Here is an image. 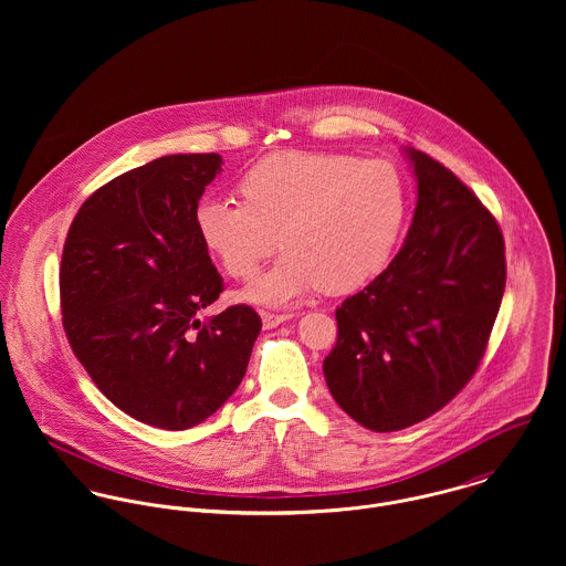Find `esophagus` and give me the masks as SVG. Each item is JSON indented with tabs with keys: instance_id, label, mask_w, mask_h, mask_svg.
<instances>
[{
	"instance_id": "34e87169",
	"label": "esophagus",
	"mask_w": 566,
	"mask_h": 566,
	"mask_svg": "<svg viewBox=\"0 0 566 566\" xmlns=\"http://www.w3.org/2000/svg\"><path fill=\"white\" fill-rule=\"evenodd\" d=\"M292 318H294V314H270V312H261V321H263L265 328H274V326L287 323V321H292Z\"/></svg>"
}]
</instances>
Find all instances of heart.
<instances>
[{
	"instance_id": "obj_1",
	"label": "heart",
	"mask_w": 566,
	"mask_h": 566,
	"mask_svg": "<svg viewBox=\"0 0 566 566\" xmlns=\"http://www.w3.org/2000/svg\"><path fill=\"white\" fill-rule=\"evenodd\" d=\"M242 202L205 198L200 242L233 279H250L281 245L285 256L243 298L290 307L310 292L348 294L390 261L407 213L401 174L346 153H274L238 182Z\"/></svg>"
}]
</instances>
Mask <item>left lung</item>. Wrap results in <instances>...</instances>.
Segmentation results:
<instances>
[{"instance_id": "left-lung-1", "label": "left lung", "mask_w": 566, "mask_h": 566, "mask_svg": "<svg viewBox=\"0 0 566 566\" xmlns=\"http://www.w3.org/2000/svg\"><path fill=\"white\" fill-rule=\"evenodd\" d=\"M418 200L390 265L335 312L328 392L373 431H399L475 375L505 290V245L480 198L442 163L405 148Z\"/></svg>"}]
</instances>
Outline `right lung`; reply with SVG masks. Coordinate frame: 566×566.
Wrapping results in <instances>:
<instances>
[{"label": "right lung", "mask_w": 566, "mask_h": 566, "mask_svg": "<svg viewBox=\"0 0 566 566\" xmlns=\"http://www.w3.org/2000/svg\"><path fill=\"white\" fill-rule=\"evenodd\" d=\"M220 171L216 153L135 167L84 200L63 248L61 310L74 355L111 403L169 431L227 403L261 331L248 305L198 318L224 290L193 220Z\"/></svg>", "instance_id": "obj_1"}]
</instances>
